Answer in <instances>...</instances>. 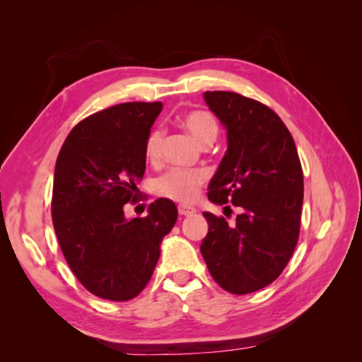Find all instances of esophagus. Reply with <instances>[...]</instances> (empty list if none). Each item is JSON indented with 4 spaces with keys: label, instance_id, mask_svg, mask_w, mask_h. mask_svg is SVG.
I'll return each mask as SVG.
<instances>
[{
    "label": "esophagus",
    "instance_id": "esophagus-1",
    "mask_svg": "<svg viewBox=\"0 0 362 362\" xmlns=\"http://www.w3.org/2000/svg\"><path fill=\"white\" fill-rule=\"evenodd\" d=\"M196 213V209L191 205H179V214L180 216H191Z\"/></svg>",
    "mask_w": 362,
    "mask_h": 362
}]
</instances>
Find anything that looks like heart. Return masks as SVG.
<instances>
[{"instance_id": "b5f03b06", "label": "heart", "mask_w": 362, "mask_h": 362, "mask_svg": "<svg viewBox=\"0 0 362 362\" xmlns=\"http://www.w3.org/2000/svg\"><path fill=\"white\" fill-rule=\"evenodd\" d=\"M180 126L202 146H210L219 134V124L216 118L209 110H191L182 115ZM165 141V130L161 127L152 129L144 143V156L148 160H157L160 157L161 146ZM206 180V174L199 169L173 168L160 175L156 180L153 189L161 197L173 199L177 202H191L201 191Z\"/></svg>"}]
</instances>
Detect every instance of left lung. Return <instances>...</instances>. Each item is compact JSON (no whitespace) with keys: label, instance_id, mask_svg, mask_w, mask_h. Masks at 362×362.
I'll return each mask as SVG.
<instances>
[{"label":"left lung","instance_id":"obj_1","mask_svg":"<svg viewBox=\"0 0 362 362\" xmlns=\"http://www.w3.org/2000/svg\"><path fill=\"white\" fill-rule=\"evenodd\" d=\"M204 98L228 135L209 199L243 213L228 226L224 216L205 211L209 233L201 253L214 281L243 296L279 279L294 253L303 205L302 163L294 138L271 107L233 91H205Z\"/></svg>","mask_w":362,"mask_h":362}]
</instances>
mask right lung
I'll return each mask as SVG.
<instances>
[{
	"label": "right lung",
	"instance_id": "right-lung-1",
	"mask_svg": "<svg viewBox=\"0 0 362 362\" xmlns=\"http://www.w3.org/2000/svg\"><path fill=\"white\" fill-rule=\"evenodd\" d=\"M161 103H122L90 115L68 134L54 171L52 226L68 266L96 297L126 302L149 283L160 243L177 221L169 199L144 218H124L136 204L146 169L144 143Z\"/></svg>",
	"mask_w": 362,
	"mask_h": 362
}]
</instances>
